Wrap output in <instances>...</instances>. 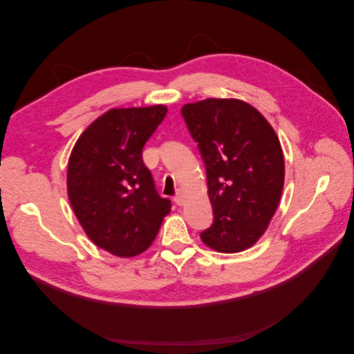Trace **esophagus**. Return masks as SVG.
Segmentation results:
<instances>
[{"label": "esophagus", "instance_id": "1", "mask_svg": "<svg viewBox=\"0 0 354 354\" xmlns=\"http://www.w3.org/2000/svg\"><path fill=\"white\" fill-rule=\"evenodd\" d=\"M174 202L177 203V205H183V203H185V194H183V192H178V194L174 196Z\"/></svg>", "mask_w": 354, "mask_h": 354}]
</instances>
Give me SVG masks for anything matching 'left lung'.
<instances>
[{
  "label": "left lung",
  "instance_id": "8db88e82",
  "mask_svg": "<svg viewBox=\"0 0 354 354\" xmlns=\"http://www.w3.org/2000/svg\"><path fill=\"white\" fill-rule=\"evenodd\" d=\"M207 168L214 223L201 239L217 252L257 243L283 190L285 159L273 127L239 99H205L181 108Z\"/></svg>",
  "mask_w": 354,
  "mask_h": 354
}]
</instances>
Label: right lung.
<instances>
[{
  "label": "right lung",
  "instance_id": "1",
  "mask_svg": "<svg viewBox=\"0 0 354 354\" xmlns=\"http://www.w3.org/2000/svg\"><path fill=\"white\" fill-rule=\"evenodd\" d=\"M168 108H115L93 121L68 162V196L87 236L116 257H136L155 241L171 201L160 198L143 146Z\"/></svg>",
  "mask_w": 354,
  "mask_h": 354
}]
</instances>
